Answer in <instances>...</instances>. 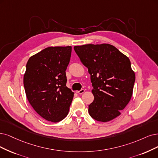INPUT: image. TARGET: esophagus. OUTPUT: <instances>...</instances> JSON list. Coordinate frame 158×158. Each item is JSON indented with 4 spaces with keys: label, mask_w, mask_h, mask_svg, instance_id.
<instances>
[{
    "label": "esophagus",
    "mask_w": 158,
    "mask_h": 158,
    "mask_svg": "<svg viewBox=\"0 0 158 158\" xmlns=\"http://www.w3.org/2000/svg\"><path fill=\"white\" fill-rule=\"evenodd\" d=\"M85 90L84 89H81L80 90H78V91H76V92L77 93V94H83V93L85 92Z\"/></svg>",
    "instance_id": "34e87169"
}]
</instances>
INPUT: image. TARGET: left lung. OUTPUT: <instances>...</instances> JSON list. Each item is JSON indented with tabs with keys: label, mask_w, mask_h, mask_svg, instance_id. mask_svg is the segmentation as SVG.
Wrapping results in <instances>:
<instances>
[{
	"label": "left lung",
	"mask_w": 158,
	"mask_h": 158,
	"mask_svg": "<svg viewBox=\"0 0 158 158\" xmlns=\"http://www.w3.org/2000/svg\"><path fill=\"white\" fill-rule=\"evenodd\" d=\"M74 50L90 75L94 96L89 106L90 116L103 122L113 120L132 96L135 75L129 58L108 44L75 46Z\"/></svg>",
	"instance_id": "8db88e82"
}]
</instances>
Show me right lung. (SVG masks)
<instances>
[{
	"label": "right lung",
	"instance_id": "right-lung-1",
	"mask_svg": "<svg viewBox=\"0 0 158 158\" xmlns=\"http://www.w3.org/2000/svg\"><path fill=\"white\" fill-rule=\"evenodd\" d=\"M72 47H49L29 58L23 78L28 100L46 120L58 122L68 115L74 93L66 86V70Z\"/></svg>",
	"mask_w": 158,
	"mask_h": 158
}]
</instances>
